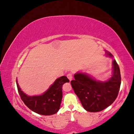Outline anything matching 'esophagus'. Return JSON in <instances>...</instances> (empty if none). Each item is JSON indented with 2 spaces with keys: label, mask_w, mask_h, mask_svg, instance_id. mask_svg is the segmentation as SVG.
<instances>
[{
  "label": "esophagus",
  "mask_w": 134,
  "mask_h": 134,
  "mask_svg": "<svg viewBox=\"0 0 134 134\" xmlns=\"http://www.w3.org/2000/svg\"><path fill=\"white\" fill-rule=\"evenodd\" d=\"M67 77L68 78V79L69 80H72V74L71 72H69L68 74H67Z\"/></svg>",
  "instance_id": "obj_1"
}]
</instances>
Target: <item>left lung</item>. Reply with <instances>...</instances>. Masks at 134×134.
I'll return each instance as SVG.
<instances>
[{
  "instance_id": "left-lung-1",
  "label": "left lung",
  "mask_w": 134,
  "mask_h": 134,
  "mask_svg": "<svg viewBox=\"0 0 134 134\" xmlns=\"http://www.w3.org/2000/svg\"><path fill=\"white\" fill-rule=\"evenodd\" d=\"M110 57L112 54L107 52ZM113 73L111 79L105 82L93 80L87 75L78 73L71 82L75 93L82 106L90 112H98L109 107L115 101L120 91L121 74L116 60L113 62Z\"/></svg>"
}]
</instances>
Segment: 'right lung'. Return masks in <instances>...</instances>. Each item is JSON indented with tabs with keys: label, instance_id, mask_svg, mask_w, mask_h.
<instances>
[{
	"label": "right lung",
	"instance_id": "right-lung-1",
	"mask_svg": "<svg viewBox=\"0 0 134 134\" xmlns=\"http://www.w3.org/2000/svg\"><path fill=\"white\" fill-rule=\"evenodd\" d=\"M69 80L66 76L57 79L46 92L40 96H28L21 90L16 81L20 98L29 109L42 115H52L60 109L62 99V86Z\"/></svg>",
	"mask_w": 134,
	"mask_h": 134
}]
</instances>
